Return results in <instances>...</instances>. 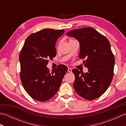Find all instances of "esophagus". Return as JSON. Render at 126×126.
<instances>
[{
	"label": "esophagus",
	"instance_id": "obj_1",
	"mask_svg": "<svg viewBox=\"0 0 126 126\" xmlns=\"http://www.w3.org/2000/svg\"><path fill=\"white\" fill-rule=\"evenodd\" d=\"M68 72H69V73H71V72H72V69L71 68H68Z\"/></svg>",
	"mask_w": 126,
	"mask_h": 126
}]
</instances>
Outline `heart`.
Wrapping results in <instances>:
<instances>
[{
    "instance_id": "obj_1",
    "label": "heart",
    "mask_w": 126,
    "mask_h": 126,
    "mask_svg": "<svg viewBox=\"0 0 126 126\" xmlns=\"http://www.w3.org/2000/svg\"><path fill=\"white\" fill-rule=\"evenodd\" d=\"M70 41H71V40H70Z\"/></svg>"
}]
</instances>
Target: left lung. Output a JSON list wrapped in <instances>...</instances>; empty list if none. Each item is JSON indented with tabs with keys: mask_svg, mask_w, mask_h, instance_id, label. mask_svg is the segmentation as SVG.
Instances as JSON below:
<instances>
[{
	"mask_svg": "<svg viewBox=\"0 0 126 126\" xmlns=\"http://www.w3.org/2000/svg\"><path fill=\"white\" fill-rule=\"evenodd\" d=\"M79 43V58L88 70L86 73L77 69L72 70L75 76L74 88L78 94L88 100L100 97L110 85L114 75L115 57L108 39L93 28L69 31Z\"/></svg>",
	"mask_w": 126,
	"mask_h": 126,
	"instance_id": "obj_1",
	"label": "left lung"
}]
</instances>
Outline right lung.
Masks as SVG:
<instances>
[{"label":"right lung","instance_id":"right-lung-1","mask_svg":"<svg viewBox=\"0 0 126 126\" xmlns=\"http://www.w3.org/2000/svg\"><path fill=\"white\" fill-rule=\"evenodd\" d=\"M64 32V30L44 29L31 34L20 51L21 82L28 94L37 101L44 102L52 98L68 71L67 66L62 64L51 72L47 66L48 59L56 56V41Z\"/></svg>","mask_w":126,"mask_h":126}]
</instances>
